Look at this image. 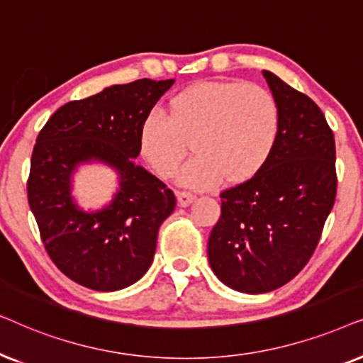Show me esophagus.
<instances>
[{"label":"esophagus","mask_w":363,"mask_h":363,"mask_svg":"<svg viewBox=\"0 0 363 363\" xmlns=\"http://www.w3.org/2000/svg\"><path fill=\"white\" fill-rule=\"evenodd\" d=\"M194 199H196V196L191 194V192H187V191H179L177 192V202H179V206H181V207H187Z\"/></svg>","instance_id":"obj_1"}]
</instances>
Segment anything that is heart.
<instances>
[{
    "label": "heart",
    "mask_w": 363,
    "mask_h": 363,
    "mask_svg": "<svg viewBox=\"0 0 363 363\" xmlns=\"http://www.w3.org/2000/svg\"><path fill=\"white\" fill-rule=\"evenodd\" d=\"M280 114L274 96L245 81H206L169 101V118L157 111L144 118L139 149L159 177L176 174L191 149L197 156L179 174L194 189L242 184L262 171L279 138Z\"/></svg>",
    "instance_id": "1"
}]
</instances>
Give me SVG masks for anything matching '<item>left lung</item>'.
Segmentation results:
<instances>
[{
	"label": "left lung",
	"mask_w": 363,
	"mask_h": 363,
	"mask_svg": "<svg viewBox=\"0 0 363 363\" xmlns=\"http://www.w3.org/2000/svg\"><path fill=\"white\" fill-rule=\"evenodd\" d=\"M280 128L262 171L220 194L207 257L217 279L244 294L282 287L306 267L337 194L335 141L313 101L262 71Z\"/></svg>",
	"instance_id": "8db88e82"
}]
</instances>
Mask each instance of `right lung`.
<instances>
[{"instance_id":"add662e5","label":"right lung","mask_w":363,"mask_h":363,"mask_svg":"<svg viewBox=\"0 0 363 363\" xmlns=\"http://www.w3.org/2000/svg\"><path fill=\"white\" fill-rule=\"evenodd\" d=\"M174 79L114 84L61 106L38 134L28 202L46 252L62 274L93 291L138 282L151 267L159 227L176 207L174 192L138 166L139 129ZM114 168L120 187L103 210H81L72 174L81 163Z\"/></svg>"}]
</instances>
